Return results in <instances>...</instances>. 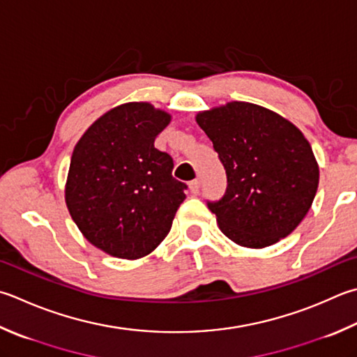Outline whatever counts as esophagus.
Returning a JSON list of instances; mask_svg holds the SVG:
<instances>
[{"label":"esophagus","mask_w":357,"mask_h":357,"mask_svg":"<svg viewBox=\"0 0 357 357\" xmlns=\"http://www.w3.org/2000/svg\"><path fill=\"white\" fill-rule=\"evenodd\" d=\"M190 191H191L192 196H196V194H199V191H200V180L190 181Z\"/></svg>","instance_id":"obj_1"}]
</instances>
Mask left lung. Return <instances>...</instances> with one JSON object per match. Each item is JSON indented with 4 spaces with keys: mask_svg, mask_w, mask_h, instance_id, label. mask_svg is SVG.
<instances>
[{
    "mask_svg": "<svg viewBox=\"0 0 357 357\" xmlns=\"http://www.w3.org/2000/svg\"><path fill=\"white\" fill-rule=\"evenodd\" d=\"M227 172V191L208 202L220 231L264 248L289 236L311 208L319 165L297 126L252 102L233 100L196 115Z\"/></svg>",
    "mask_w": 357,
    "mask_h": 357,
    "instance_id": "obj_1",
    "label": "left lung"
}]
</instances>
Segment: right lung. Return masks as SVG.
Returning <instances> with one entry per match:
<instances>
[{
    "mask_svg": "<svg viewBox=\"0 0 357 357\" xmlns=\"http://www.w3.org/2000/svg\"><path fill=\"white\" fill-rule=\"evenodd\" d=\"M171 115L149 102L104 113L74 146L65 202L84 238L112 257L139 259L171 230L186 185L153 146Z\"/></svg>",
    "mask_w": 357,
    "mask_h": 357,
    "instance_id": "right-lung-1",
    "label": "right lung"
}]
</instances>
